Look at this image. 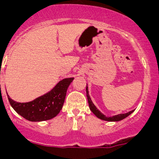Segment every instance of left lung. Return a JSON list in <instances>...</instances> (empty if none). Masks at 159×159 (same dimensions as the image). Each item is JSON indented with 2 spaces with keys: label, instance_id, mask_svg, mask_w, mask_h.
Instances as JSON below:
<instances>
[{
  "label": "left lung",
  "instance_id": "8db88e82",
  "mask_svg": "<svg viewBox=\"0 0 159 159\" xmlns=\"http://www.w3.org/2000/svg\"><path fill=\"white\" fill-rule=\"evenodd\" d=\"M86 94H87V98H88V102H89V108L90 110L96 115L98 118L102 120H105V121H121V120L124 119L126 117L129 116V115H131L134 110L131 111L127 112L125 114H120V115H115V116H112V117H106L105 115H104L100 111H98V109H97L94 105L93 104L92 101L91 100V98H90L89 94V90H88V87H86Z\"/></svg>",
  "mask_w": 159,
  "mask_h": 159
}]
</instances>
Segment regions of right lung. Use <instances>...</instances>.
<instances>
[{
    "label": "right lung",
    "mask_w": 159,
    "mask_h": 159,
    "mask_svg": "<svg viewBox=\"0 0 159 159\" xmlns=\"http://www.w3.org/2000/svg\"><path fill=\"white\" fill-rule=\"evenodd\" d=\"M74 78H65L47 94L30 102H14L7 94L12 108L25 119L30 121H42L54 118L63 107L68 86Z\"/></svg>",
    "instance_id": "1"
}]
</instances>
